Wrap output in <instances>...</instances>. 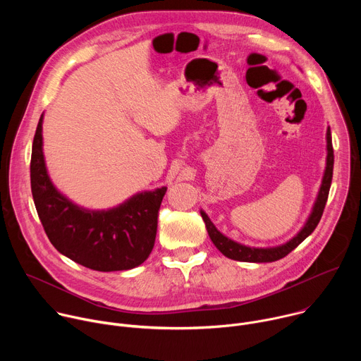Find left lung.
<instances>
[{
    "instance_id": "1",
    "label": "left lung",
    "mask_w": 361,
    "mask_h": 361,
    "mask_svg": "<svg viewBox=\"0 0 361 361\" xmlns=\"http://www.w3.org/2000/svg\"><path fill=\"white\" fill-rule=\"evenodd\" d=\"M326 149H327V157H326V169L323 173V178H322V184L316 197V201L313 204V209L308 214L304 226L300 228V231L291 237L288 241L279 244V245H273V247H250V245H244L241 243H237L231 238H228L227 235H224L223 233H220L217 230V227L213 224V221L210 220V217L207 216L204 210H200V214L205 223V228L209 231V235L213 241V244L231 260H237V262H245V263H271V262H277L283 257H286L288 252H291L298 244H301L308 235H310L314 228L317 227L326 202H327V197H329V191H330V185H331V178H333V164H334V154H333V144H331V131L330 127H327V133H326Z\"/></svg>"
}]
</instances>
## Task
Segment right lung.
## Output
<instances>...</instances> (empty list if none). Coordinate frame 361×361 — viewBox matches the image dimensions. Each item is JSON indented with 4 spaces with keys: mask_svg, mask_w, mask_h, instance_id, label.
<instances>
[{
    "mask_svg": "<svg viewBox=\"0 0 361 361\" xmlns=\"http://www.w3.org/2000/svg\"><path fill=\"white\" fill-rule=\"evenodd\" d=\"M44 113L31 154V191L41 224L70 260L97 271H123L142 264L154 247L157 217L167 187L138 191L110 209H85L51 180L42 148Z\"/></svg>",
    "mask_w": 361,
    "mask_h": 361,
    "instance_id": "1",
    "label": "right lung"
}]
</instances>
